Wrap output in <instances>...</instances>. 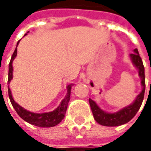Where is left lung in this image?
I'll list each match as a JSON object with an SVG mask.
<instances>
[{"instance_id":"left-lung-1","label":"left lung","mask_w":151,"mask_h":151,"mask_svg":"<svg viewBox=\"0 0 151 151\" xmlns=\"http://www.w3.org/2000/svg\"><path fill=\"white\" fill-rule=\"evenodd\" d=\"M134 54H131V59L134 63V65L138 68L139 70V75L141 78V84L143 86V90L139 95H138L136 100L130 106L123 108L122 110L119 111L115 113H107L104 111L101 110L96 102L89 99L91 109L93 114L94 119L99 124L103 126H108V127H113V126H119V125L124 124L126 123L129 122L133 119L139 109L141 107L144 96H145V67L143 65V61L141 57L139 55V51L137 49L134 50Z\"/></svg>"}]
</instances>
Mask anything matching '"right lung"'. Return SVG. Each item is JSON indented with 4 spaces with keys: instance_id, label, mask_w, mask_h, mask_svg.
<instances>
[{
    "instance_id": "right-lung-1",
    "label": "right lung",
    "mask_w": 151,
    "mask_h": 151,
    "mask_svg": "<svg viewBox=\"0 0 151 151\" xmlns=\"http://www.w3.org/2000/svg\"><path fill=\"white\" fill-rule=\"evenodd\" d=\"M27 33H28V32H27ZM18 43H19V41H18ZM18 43H17V44H18ZM16 56H17V48L14 50V52L12 54V56L11 58L10 63H9L8 81H7L8 84L9 82H10V81L12 79V61H13ZM70 90H71V85H68L66 96L65 97V99H63V101H61L60 105L59 106V107L56 108L55 111H53V112L44 113H31V112H28V111L25 110L24 108L20 107L13 100L12 96V93H11V90L9 88V86L8 95L12 107H14L16 112L17 113V114L24 121H26V122L32 125L41 127V128H50V127H54V126L57 125L58 124H60L62 121V119L65 118V113H66L67 110V107H68V102L70 101Z\"/></svg>"
}]
</instances>
